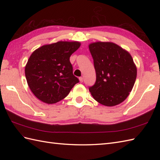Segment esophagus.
<instances>
[{
  "instance_id": "1",
  "label": "esophagus",
  "mask_w": 160,
  "mask_h": 160,
  "mask_svg": "<svg viewBox=\"0 0 160 160\" xmlns=\"http://www.w3.org/2000/svg\"><path fill=\"white\" fill-rule=\"evenodd\" d=\"M79 80H80V82H83V78L82 77H80L79 78Z\"/></svg>"
}]
</instances>
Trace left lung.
<instances>
[{
    "label": "left lung",
    "mask_w": 160,
    "mask_h": 160,
    "mask_svg": "<svg viewBox=\"0 0 160 160\" xmlns=\"http://www.w3.org/2000/svg\"><path fill=\"white\" fill-rule=\"evenodd\" d=\"M96 73V81L89 87L98 102L113 107L130 94L137 77V67L128 52L111 42L89 45Z\"/></svg>",
    "instance_id": "8db88e82"
}]
</instances>
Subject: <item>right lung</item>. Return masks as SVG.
I'll return each instance as SVG.
<instances>
[{
    "mask_svg": "<svg viewBox=\"0 0 160 160\" xmlns=\"http://www.w3.org/2000/svg\"><path fill=\"white\" fill-rule=\"evenodd\" d=\"M80 45L78 41H59L42 45L32 53L25 73L29 89L38 100L55 104L79 82L69 58Z\"/></svg>",
    "mask_w": 160,
    "mask_h": 160,
    "instance_id": "obj_1",
    "label": "right lung"
}]
</instances>
